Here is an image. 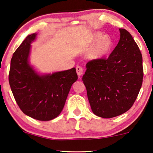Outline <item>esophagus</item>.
I'll return each instance as SVG.
<instances>
[{"label":"esophagus","instance_id":"esophagus-1","mask_svg":"<svg viewBox=\"0 0 153 153\" xmlns=\"http://www.w3.org/2000/svg\"><path fill=\"white\" fill-rule=\"evenodd\" d=\"M76 72H77V76H78L79 77L82 75H83V68L82 67V66H77L76 67Z\"/></svg>","mask_w":153,"mask_h":153}]
</instances>
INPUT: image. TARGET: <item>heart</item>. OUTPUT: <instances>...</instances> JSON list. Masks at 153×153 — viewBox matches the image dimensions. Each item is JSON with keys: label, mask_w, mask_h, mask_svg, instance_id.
I'll list each match as a JSON object with an SVG mask.
<instances>
[{"label": "heart", "mask_w": 153, "mask_h": 153, "mask_svg": "<svg viewBox=\"0 0 153 153\" xmlns=\"http://www.w3.org/2000/svg\"><path fill=\"white\" fill-rule=\"evenodd\" d=\"M97 44L89 53V57L92 59H98L108 54L112 48V41L107 36H103L102 33L96 32L92 34L89 39V45Z\"/></svg>", "instance_id": "obj_1"}]
</instances>
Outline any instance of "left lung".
Listing matches in <instances>:
<instances>
[{"label":"left lung","mask_w":153,"mask_h":153,"mask_svg":"<svg viewBox=\"0 0 153 153\" xmlns=\"http://www.w3.org/2000/svg\"><path fill=\"white\" fill-rule=\"evenodd\" d=\"M119 31L120 40L109 57L87 62L82 77L92 111L105 119L129 110L143 82L141 51L128 31Z\"/></svg>","instance_id":"obj_1"}]
</instances>
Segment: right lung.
<instances>
[{
  "mask_svg": "<svg viewBox=\"0 0 153 153\" xmlns=\"http://www.w3.org/2000/svg\"><path fill=\"white\" fill-rule=\"evenodd\" d=\"M36 36V33L27 36L13 54L9 82L25 114L39 120H50L61 113L77 75L75 68L44 76L36 74L28 62L30 44Z\"/></svg>",
  "mask_w": 153,
  "mask_h": 153,
  "instance_id": "obj_1",
  "label": "right lung"
}]
</instances>
